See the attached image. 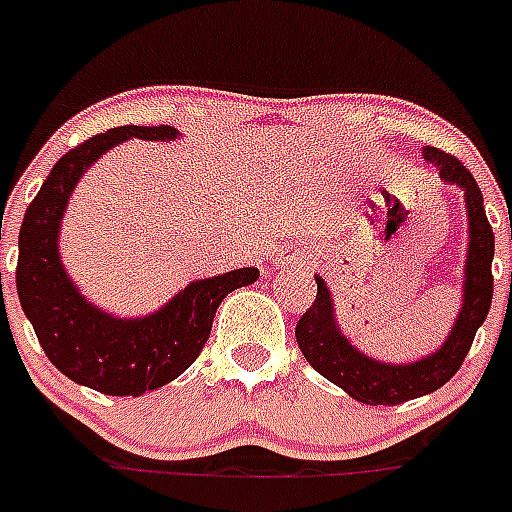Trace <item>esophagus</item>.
<instances>
[{
	"label": "esophagus",
	"mask_w": 512,
	"mask_h": 512,
	"mask_svg": "<svg viewBox=\"0 0 512 512\" xmlns=\"http://www.w3.org/2000/svg\"><path fill=\"white\" fill-rule=\"evenodd\" d=\"M275 267L280 269H293V267H301V256H296V253H285V256H280V259H275Z\"/></svg>",
	"instance_id": "esophagus-1"
}]
</instances>
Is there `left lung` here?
Instances as JSON below:
<instances>
[{"instance_id": "left-lung-1", "label": "left lung", "mask_w": 512, "mask_h": 512, "mask_svg": "<svg viewBox=\"0 0 512 512\" xmlns=\"http://www.w3.org/2000/svg\"><path fill=\"white\" fill-rule=\"evenodd\" d=\"M423 153L439 169L441 179L463 187L465 206H468L470 243L468 261H465L463 309L444 346L431 357L418 359L412 365H386V362L359 354L335 325L330 290L320 277H317L314 304L301 314L296 325L298 349L306 362L320 372L322 378L341 386L351 399L362 404L394 407V404L410 402L444 386L463 367L476 330L486 320L489 306H492L494 232L486 219L484 195L478 190L473 174L455 155L444 153L439 147H425Z\"/></svg>"}]
</instances>
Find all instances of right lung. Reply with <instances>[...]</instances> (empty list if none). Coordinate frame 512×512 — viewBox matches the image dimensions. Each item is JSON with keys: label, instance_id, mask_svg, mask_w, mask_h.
I'll return each instance as SVG.
<instances>
[{"label": "right lung", "instance_id": "right-lung-1", "mask_svg": "<svg viewBox=\"0 0 512 512\" xmlns=\"http://www.w3.org/2000/svg\"><path fill=\"white\" fill-rule=\"evenodd\" d=\"M129 137L174 140L177 129L116 126L68 150L23 216L15 272L20 306L49 362L65 378L108 396H142L179 378L200 357L224 296L259 277V269L243 267L190 282L163 309L140 320L110 317L81 296L60 264V219L81 174Z\"/></svg>", "mask_w": 512, "mask_h": 512}]
</instances>
